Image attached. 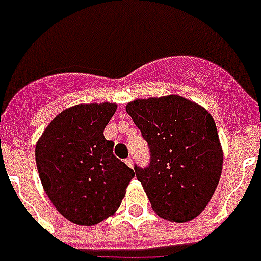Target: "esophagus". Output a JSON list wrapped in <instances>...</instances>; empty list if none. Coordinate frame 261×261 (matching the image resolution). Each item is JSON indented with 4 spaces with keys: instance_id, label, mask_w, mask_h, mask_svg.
<instances>
[{
    "instance_id": "esophagus-1",
    "label": "esophagus",
    "mask_w": 261,
    "mask_h": 261,
    "mask_svg": "<svg viewBox=\"0 0 261 261\" xmlns=\"http://www.w3.org/2000/svg\"><path fill=\"white\" fill-rule=\"evenodd\" d=\"M126 164H127V165H128V167H130V168L134 167V163H133V159H131V157H128V159L126 160Z\"/></svg>"
}]
</instances>
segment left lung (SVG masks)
<instances>
[{
  "instance_id": "1",
  "label": "left lung",
  "mask_w": 261,
  "mask_h": 261,
  "mask_svg": "<svg viewBox=\"0 0 261 261\" xmlns=\"http://www.w3.org/2000/svg\"><path fill=\"white\" fill-rule=\"evenodd\" d=\"M150 149L147 168L134 167L151 208L171 222H188L210 202L222 173L223 151L213 116L177 94L126 106Z\"/></svg>"
}]
</instances>
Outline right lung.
I'll list each match as a JSON object with an SVG mask.
<instances>
[{
  "label": "right lung",
  "mask_w": 261,
  "mask_h": 261,
  "mask_svg": "<svg viewBox=\"0 0 261 261\" xmlns=\"http://www.w3.org/2000/svg\"><path fill=\"white\" fill-rule=\"evenodd\" d=\"M115 102L77 104L55 116L40 135L36 167L54 207L70 222L92 226L114 215L134 171L114 155L104 128Z\"/></svg>",
  "instance_id": "obj_1"
}]
</instances>
